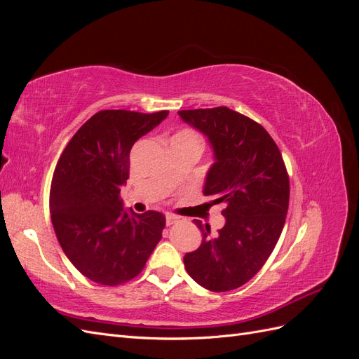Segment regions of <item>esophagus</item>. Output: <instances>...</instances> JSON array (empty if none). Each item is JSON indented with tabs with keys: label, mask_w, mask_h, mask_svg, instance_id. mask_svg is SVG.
Returning a JSON list of instances; mask_svg holds the SVG:
<instances>
[{
	"label": "esophagus",
	"mask_w": 359,
	"mask_h": 359,
	"mask_svg": "<svg viewBox=\"0 0 359 359\" xmlns=\"http://www.w3.org/2000/svg\"><path fill=\"white\" fill-rule=\"evenodd\" d=\"M178 222H180V217L173 215V214H168V215H166V224H168V226H172V224H175V223H178Z\"/></svg>",
	"instance_id": "obj_1"
}]
</instances>
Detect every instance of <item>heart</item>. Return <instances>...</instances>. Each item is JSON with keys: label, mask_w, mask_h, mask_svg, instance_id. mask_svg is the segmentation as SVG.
Listing matches in <instances>:
<instances>
[{"label": "heart", "mask_w": 359, "mask_h": 359, "mask_svg": "<svg viewBox=\"0 0 359 359\" xmlns=\"http://www.w3.org/2000/svg\"><path fill=\"white\" fill-rule=\"evenodd\" d=\"M178 136H189V137H193V139H198V136L194 135L191 130H182V132L178 133Z\"/></svg>", "instance_id": "1"}]
</instances>
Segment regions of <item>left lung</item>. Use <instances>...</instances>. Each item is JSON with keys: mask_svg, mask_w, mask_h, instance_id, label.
<instances>
[{"mask_svg": "<svg viewBox=\"0 0 359 359\" xmlns=\"http://www.w3.org/2000/svg\"><path fill=\"white\" fill-rule=\"evenodd\" d=\"M184 121L208 136L215 163L203 194L223 203L226 224L211 235L194 220L203 241L184 256L190 277L212 292L245 285L265 265L289 208V173L274 139L259 123L226 106L180 111Z\"/></svg>", "mask_w": 359, "mask_h": 359, "instance_id": "obj_1", "label": "left lung"}]
</instances>
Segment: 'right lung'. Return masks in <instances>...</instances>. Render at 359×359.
Returning <instances> with one entry per match:
<instances>
[{
  "label": "right lung",
  "mask_w": 359,
  "mask_h": 359,
  "mask_svg": "<svg viewBox=\"0 0 359 359\" xmlns=\"http://www.w3.org/2000/svg\"><path fill=\"white\" fill-rule=\"evenodd\" d=\"M169 111L104 109L73 135L53 170L49 210L62 252L81 274L115 287L137 277L161 240L166 217L124 211L130 151Z\"/></svg>",
  "instance_id": "obj_1"
}]
</instances>
